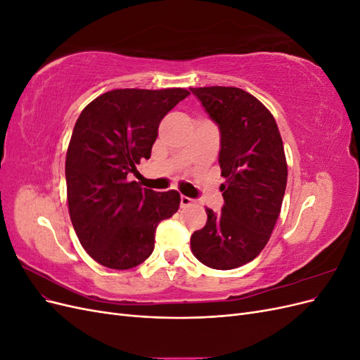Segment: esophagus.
<instances>
[{"instance_id": "obj_1", "label": "esophagus", "mask_w": 360, "mask_h": 360, "mask_svg": "<svg viewBox=\"0 0 360 360\" xmlns=\"http://www.w3.org/2000/svg\"><path fill=\"white\" fill-rule=\"evenodd\" d=\"M192 204H193V200H192V198L184 197V195H181V197H180V205H181V207H189V205H192Z\"/></svg>"}]
</instances>
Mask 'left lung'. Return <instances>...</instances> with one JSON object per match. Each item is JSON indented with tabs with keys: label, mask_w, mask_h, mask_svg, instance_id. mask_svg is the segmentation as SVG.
I'll return each instance as SVG.
<instances>
[{
	"label": "left lung",
	"mask_w": 360,
	"mask_h": 360,
	"mask_svg": "<svg viewBox=\"0 0 360 360\" xmlns=\"http://www.w3.org/2000/svg\"><path fill=\"white\" fill-rule=\"evenodd\" d=\"M191 91L219 126L225 179L222 212L205 209L191 249L207 267L231 270L257 258L274 231L288 176L284 144L275 117L250 93L219 85Z\"/></svg>",
	"instance_id": "1"
}]
</instances>
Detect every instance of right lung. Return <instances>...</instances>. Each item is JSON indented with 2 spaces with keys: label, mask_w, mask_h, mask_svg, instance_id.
Returning <instances> with one entry per match:
<instances>
[{
  "label": "right lung",
  "mask_w": 360,
  "mask_h": 360,
  "mask_svg": "<svg viewBox=\"0 0 360 360\" xmlns=\"http://www.w3.org/2000/svg\"><path fill=\"white\" fill-rule=\"evenodd\" d=\"M186 89H120L101 94L76 120L66 155L69 214L82 248L97 263L127 270L155 249L160 221L179 210L177 191L129 181L150 159L158 129Z\"/></svg>",
  "instance_id": "obj_1"
}]
</instances>
